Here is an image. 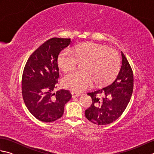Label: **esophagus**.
Returning a JSON list of instances; mask_svg holds the SVG:
<instances>
[{
  "mask_svg": "<svg viewBox=\"0 0 154 154\" xmlns=\"http://www.w3.org/2000/svg\"><path fill=\"white\" fill-rule=\"evenodd\" d=\"M71 94H72V97H77L80 95L79 93H75V92H71Z\"/></svg>",
  "mask_w": 154,
  "mask_h": 154,
  "instance_id": "obj_1",
  "label": "esophagus"
}]
</instances>
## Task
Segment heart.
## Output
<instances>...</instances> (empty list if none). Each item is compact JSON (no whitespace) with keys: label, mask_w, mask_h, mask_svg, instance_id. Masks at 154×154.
I'll use <instances>...</instances> for the list:
<instances>
[{"label":"heart","mask_w":154,"mask_h":154,"mask_svg":"<svg viewBox=\"0 0 154 154\" xmlns=\"http://www.w3.org/2000/svg\"><path fill=\"white\" fill-rule=\"evenodd\" d=\"M79 62H84L81 66L84 71L71 72L62 79L63 87L76 92L85 90L94 82L97 85L109 83L116 77L120 66L116 50L93 42L77 45L74 51L65 49L57 58L59 67L65 73L75 69Z\"/></svg>","instance_id":"b5f03b06"}]
</instances>
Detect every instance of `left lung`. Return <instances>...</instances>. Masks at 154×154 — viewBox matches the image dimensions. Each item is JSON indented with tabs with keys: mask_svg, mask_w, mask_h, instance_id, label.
I'll return each mask as SVG.
<instances>
[{
	"mask_svg": "<svg viewBox=\"0 0 154 154\" xmlns=\"http://www.w3.org/2000/svg\"><path fill=\"white\" fill-rule=\"evenodd\" d=\"M122 53V66L116 79L100 89L87 94L92 99V104L85 110V116L98 125L112 123L122 115L131 99L134 75L130 65ZM101 94L103 97H100Z\"/></svg>",
	"mask_w": 154,
	"mask_h": 154,
	"instance_id": "1",
	"label": "left lung"
}]
</instances>
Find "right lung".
<instances>
[{"mask_svg": "<svg viewBox=\"0 0 154 154\" xmlns=\"http://www.w3.org/2000/svg\"><path fill=\"white\" fill-rule=\"evenodd\" d=\"M70 44V38H51L32 53L25 65L22 78L23 100L30 112L42 122L60 119L65 104L71 98L68 90L53 93L60 77L58 55Z\"/></svg>", "mask_w": 154, "mask_h": 154, "instance_id": "obj_1", "label": "right lung"}]
</instances>
